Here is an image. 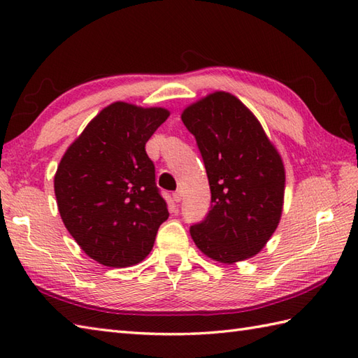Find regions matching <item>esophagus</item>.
<instances>
[{
	"instance_id": "1",
	"label": "esophagus",
	"mask_w": 358,
	"mask_h": 358,
	"mask_svg": "<svg viewBox=\"0 0 358 358\" xmlns=\"http://www.w3.org/2000/svg\"><path fill=\"white\" fill-rule=\"evenodd\" d=\"M172 199H173V201L180 203V201H181V199H183V194H181V191H177V192H175V194L172 195Z\"/></svg>"
}]
</instances>
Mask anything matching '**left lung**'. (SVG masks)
Here are the masks:
<instances>
[{
    "label": "left lung",
    "mask_w": 358,
    "mask_h": 358,
    "mask_svg": "<svg viewBox=\"0 0 358 358\" xmlns=\"http://www.w3.org/2000/svg\"><path fill=\"white\" fill-rule=\"evenodd\" d=\"M201 152L210 210L191 237L210 260L234 264L257 255L280 223L286 172L260 121L237 96L217 90L181 112Z\"/></svg>",
    "instance_id": "8db88e82"
}]
</instances>
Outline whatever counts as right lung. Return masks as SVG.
I'll return each mask as SVG.
<instances>
[{
	"label": "right lung",
	"mask_w": 358,
	"mask_h": 358,
	"mask_svg": "<svg viewBox=\"0 0 358 358\" xmlns=\"http://www.w3.org/2000/svg\"><path fill=\"white\" fill-rule=\"evenodd\" d=\"M171 112L126 101L106 106L59 162L53 189L66 229L87 257L109 268L143 262L169 217L155 186L148 140Z\"/></svg>",
	"instance_id": "1"
}]
</instances>
